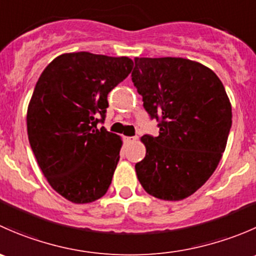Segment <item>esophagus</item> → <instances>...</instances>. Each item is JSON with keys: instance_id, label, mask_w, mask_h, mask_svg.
<instances>
[{"instance_id": "obj_1", "label": "esophagus", "mask_w": 256, "mask_h": 256, "mask_svg": "<svg viewBox=\"0 0 256 256\" xmlns=\"http://www.w3.org/2000/svg\"><path fill=\"white\" fill-rule=\"evenodd\" d=\"M136 140H138V138H136V136H132V138H128V136H126V138H124L125 144H132V142H135Z\"/></svg>"}]
</instances>
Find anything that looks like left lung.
Masks as SVG:
<instances>
[{
    "label": "left lung",
    "mask_w": 256,
    "mask_h": 256,
    "mask_svg": "<svg viewBox=\"0 0 256 256\" xmlns=\"http://www.w3.org/2000/svg\"><path fill=\"white\" fill-rule=\"evenodd\" d=\"M134 85L158 121L157 138H141L146 156L135 164L148 194L190 197L213 174L232 128V105L212 69L184 58H135Z\"/></svg>",
    "instance_id": "8db88e82"
}]
</instances>
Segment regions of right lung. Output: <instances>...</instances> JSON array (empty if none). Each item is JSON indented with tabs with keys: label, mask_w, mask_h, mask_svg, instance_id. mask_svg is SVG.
<instances>
[{
	"label": "right lung",
	"mask_w": 256,
	"mask_h": 256,
	"mask_svg": "<svg viewBox=\"0 0 256 256\" xmlns=\"http://www.w3.org/2000/svg\"><path fill=\"white\" fill-rule=\"evenodd\" d=\"M132 66L128 56L66 53L36 84L27 110L28 140L50 187L70 202H94L112 184L122 141L98 124L105 120L108 94Z\"/></svg>",
	"instance_id": "obj_1"
}]
</instances>
